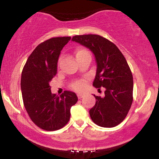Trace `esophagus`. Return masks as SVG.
<instances>
[{
    "instance_id": "34e87169",
    "label": "esophagus",
    "mask_w": 159,
    "mask_h": 159,
    "mask_svg": "<svg viewBox=\"0 0 159 159\" xmlns=\"http://www.w3.org/2000/svg\"><path fill=\"white\" fill-rule=\"evenodd\" d=\"M77 96H78V99H81V98H82L84 97V94H83V93H78Z\"/></svg>"
}]
</instances>
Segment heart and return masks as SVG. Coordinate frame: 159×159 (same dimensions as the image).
<instances>
[{
  "mask_svg": "<svg viewBox=\"0 0 159 159\" xmlns=\"http://www.w3.org/2000/svg\"><path fill=\"white\" fill-rule=\"evenodd\" d=\"M86 53H87V52L85 50V49L80 48V49H78V50H77V52H76L75 56H76V57H78V56H81V55H82V54H86ZM72 88L75 89V90H78V91L83 90H84L85 87H86V82H85V81H84V80L76 81H75L73 84H72Z\"/></svg>",
  "mask_w": 159,
  "mask_h": 159,
  "instance_id": "b5f03b06",
  "label": "heart"
}]
</instances>
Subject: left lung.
Segmentation results:
<instances>
[{
    "instance_id": "obj_1",
    "label": "left lung",
    "mask_w": 159,
    "mask_h": 159,
    "mask_svg": "<svg viewBox=\"0 0 159 159\" xmlns=\"http://www.w3.org/2000/svg\"><path fill=\"white\" fill-rule=\"evenodd\" d=\"M72 41L89 48L96 63L93 86L104 87L105 96H93L91 120L101 127L112 128L123 121L133 101V77L125 57L114 43L99 35L75 36ZM100 90V89H98Z\"/></svg>"
}]
</instances>
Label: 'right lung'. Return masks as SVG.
I'll use <instances>...</instances> for the list:
<instances>
[{"mask_svg": "<svg viewBox=\"0 0 159 159\" xmlns=\"http://www.w3.org/2000/svg\"><path fill=\"white\" fill-rule=\"evenodd\" d=\"M70 36L55 37L43 42L34 49L24 66L21 89L25 107L38 127L46 131L63 128L70 119V109L78 102L76 94L66 90L52 94L49 83L57 72L61 50Z\"/></svg>", "mask_w": 159, "mask_h": 159, "instance_id": "obj_1", "label": "right lung"}]
</instances>
